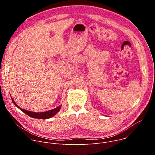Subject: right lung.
<instances>
[{"label":"right lung","mask_w":155,"mask_h":155,"mask_svg":"<svg viewBox=\"0 0 155 155\" xmlns=\"http://www.w3.org/2000/svg\"><path fill=\"white\" fill-rule=\"evenodd\" d=\"M12 100L13 101V102L14 103V104L18 108H19L22 112H23L24 113H25L26 115H28V116H29L30 117H32V118H38V119H48V118H50L51 117H53V116H54L59 111V110L61 107V105L55 108L54 109H53V110H49V111H47V112H38V113H36V112H31V111H28V110H25V109H22L21 108H19L17 105L14 102V101L13 100V99L12 98Z\"/></svg>","instance_id":"obj_1"}]
</instances>
